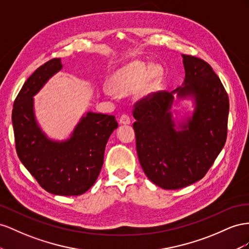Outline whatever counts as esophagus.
Returning <instances> with one entry per match:
<instances>
[{
	"instance_id": "34e87169",
	"label": "esophagus",
	"mask_w": 249,
	"mask_h": 249,
	"mask_svg": "<svg viewBox=\"0 0 249 249\" xmlns=\"http://www.w3.org/2000/svg\"><path fill=\"white\" fill-rule=\"evenodd\" d=\"M120 124H125V125H127V124H130V118H129V116H127V115H122L120 117Z\"/></svg>"
}]
</instances>
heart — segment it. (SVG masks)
<instances>
[{
	"mask_svg": "<svg viewBox=\"0 0 249 249\" xmlns=\"http://www.w3.org/2000/svg\"><path fill=\"white\" fill-rule=\"evenodd\" d=\"M162 74L161 67L153 65L148 68L143 61H132L113 74L109 80L110 87L105 84L102 93L109 98H115L116 92L130 94L140 89L142 93H148Z\"/></svg>",
	"mask_w": 249,
	"mask_h": 249,
	"instance_id": "obj_1",
	"label": "heart"
}]
</instances>
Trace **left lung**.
<instances>
[{
	"label": "left lung",
	"instance_id": "obj_1",
	"mask_svg": "<svg viewBox=\"0 0 249 249\" xmlns=\"http://www.w3.org/2000/svg\"><path fill=\"white\" fill-rule=\"evenodd\" d=\"M183 87L171 93L149 94L133 106L137 152L145 174L165 190L181 189L200 180L221 152L227 136L230 100L223 84L207 61L181 55ZM178 97H193L196 110L175 129L169 111Z\"/></svg>",
	"mask_w": 249,
	"mask_h": 249
}]
</instances>
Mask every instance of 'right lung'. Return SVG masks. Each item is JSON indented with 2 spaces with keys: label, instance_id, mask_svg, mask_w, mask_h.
Here are the masks:
<instances>
[{
  "label": "right lung",
  "instance_id": "right-lung-1",
  "mask_svg": "<svg viewBox=\"0 0 249 249\" xmlns=\"http://www.w3.org/2000/svg\"><path fill=\"white\" fill-rule=\"evenodd\" d=\"M61 69L60 58H53L28 78L13 103L12 125L18 159L39 186L54 195L78 196L97 180L118 123L115 116L89 111L70 139H48L35 120L33 96Z\"/></svg>",
  "mask_w": 249,
  "mask_h": 249
}]
</instances>
